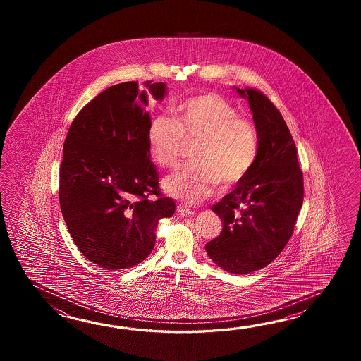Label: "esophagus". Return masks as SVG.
Instances as JSON below:
<instances>
[{"label":"esophagus","instance_id":"esophagus-1","mask_svg":"<svg viewBox=\"0 0 361 361\" xmlns=\"http://www.w3.org/2000/svg\"><path fill=\"white\" fill-rule=\"evenodd\" d=\"M178 214L183 215V216H191L193 215V212H192L190 207H184V205H178L177 207Z\"/></svg>","mask_w":361,"mask_h":361}]
</instances>
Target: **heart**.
<instances>
[{"instance_id":"1","label":"heart","mask_w":361,"mask_h":361,"mask_svg":"<svg viewBox=\"0 0 361 361\" xmlns=\"http://www.w3.org/2000/svg\"><path fill=\"white\" fill-rule=\"evenodd\" d=\"M193 164L164 179L170 196L197 204L209 197L221 182L224 188L243 182L253 169L259 142L254 123L230 102L207 92L183 100L174 118L156 116L148 126V151L162 169L177 165L184 145L193 143Z\"/></svg>"}]
</instances>
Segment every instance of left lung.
Returning a JSON list of instances; mask_svg holds the SVG:
<instances>
[{
	"instance_id": "left-lung-1",
	"label": "left lung",
	"mask_w": 361,
	"mask_h": 361,
	"mask_svg": "<svg viewBox=\"0 0 361 361\" xmlns=\"http://www.w3.org/2000/svg\"><path fill=\"white\" fill-rule=\"evenodd\" d=\"M235 89L249 102L259 151L245 179L212 207L223 230L205 249L221 269L244 275L266 267L292 238L303 202V173L275 104L257 89Z\"/></svg>"
}]
</instances>
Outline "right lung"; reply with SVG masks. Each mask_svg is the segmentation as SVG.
<instances>
[{"label":"right lung","mask_w":361,"mask_h":361,"mask_svg":"<svg viewBox=\"0 0 361 361\" xmlns=\"http://www.w3.org/2000/svg\"><path fill=\"white\" fill-rule=\"evenodd\" d=\"M165 94L164 82L114 85L69 126L59 171L61 214L78 250L103 269L145 261L157 223L176 212L173 199L162 196L148 151V95L162 100Z\"/></svg>","instance_id":"add662e5"}]
</instances>
